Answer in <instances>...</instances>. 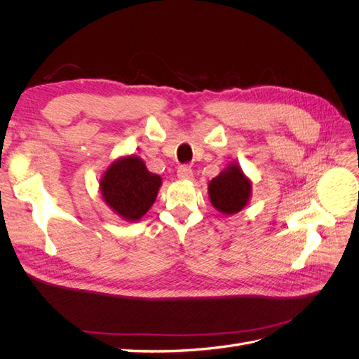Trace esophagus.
I'll return each instance as SVG.
<instances>
[{
  "label": "esophagus",
  "instance_id": "34e87169",
  "mask_svg": "<svg viewBox=\"0 0 359 359\" xmlns=\"http://www.w3.org/2000/svg\"><path fill=\"white\" fill-rule=\"evenodd\" d=\"M177 175H178V178H180V180H190V178L193 177V170H191V168H190V166H187V165H182V166H180V168H178V170H177Z\"/></svg>",
  "mask_w": 359,
  "mask_h": 359
}]
</instances>
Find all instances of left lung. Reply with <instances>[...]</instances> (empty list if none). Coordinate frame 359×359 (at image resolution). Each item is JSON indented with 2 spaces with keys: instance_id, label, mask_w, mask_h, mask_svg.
Instances as JSON below:
<instances>
[{
  "instance_id": "left-lung-1",
  "label": "left lung",
  "mask_w": 359,
  "mask_h": 359,
  "mask_svg": "<svg viewBox=\"0 0 359 359\" xmlns=\"http://www.w3.org/2000/svg\"><path fill=\"white\" fill-rule=\"evenodd\" d=\"M208 194L217 211L226 215L240 212L252 196V181L244 175L236 163H231L210 181Z\"/></svg>"
}]
</instances>
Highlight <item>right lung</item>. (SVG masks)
<instances>
[{"label":"right lung","instance_id":"add662e5","mask_svg":"<svg viewBox=\"0 0 359 359\" xmlns=\"http://www.w3.org/2000/svg\"><path fill=\"white\" fill-rule=\"evenodd\" d=\"M160 186L161 178L135 154L114 161L100 180L103 201L127 222L142 219L156 202Z\"/></svg>","mask_w":359,"mask_h":359}]
</instances>
